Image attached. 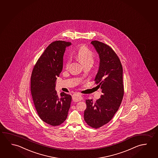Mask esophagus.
Wrapping results in <instances>:
<instances>
[{
    "instance_id": "1",
    "label": "esophagus",
    "mask_w": 158,
    "mask_h": 158,
    "mask_svg": "<svg viewBox=\"0 0 158 158\" xmlns=\"http://www.w3.org/2000/svg\"><path fill=\"white\" fill-rule=\"evenodd\" d=\"M73 100L75 102H78L83 100L82 96L79 94H75L73 95Z\"/></svg>"
}]
</instances>
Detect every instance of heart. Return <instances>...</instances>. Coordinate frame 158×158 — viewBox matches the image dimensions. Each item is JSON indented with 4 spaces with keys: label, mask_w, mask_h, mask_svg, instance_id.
I'll use <instances>...</instances> for the list:
<instances>
[{
    "label": "heart",
    "mask_w": 158,
    "mask_h": 158,
    "mask_svg": "<svg viewBox=\"0 0 158 158\" xmlns=\"http://www.w3.org/2000/svg\"><path fill=\"white\" fill-rule=\"evenodd\" d=\"M77 58L81 63L85 65L86 64H93L94 60V55L93 52L85 46L80 47L76 54ZM70 58H68L65 62V67L67 68L70 64Z\"/></svg>",
    "instance_id": "b5f03b06"
}]
</instances>
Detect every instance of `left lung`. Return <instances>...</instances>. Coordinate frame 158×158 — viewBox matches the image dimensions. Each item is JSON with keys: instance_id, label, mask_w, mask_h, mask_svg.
<instances>
[{"instance_id": "left-lung-1", "label": "left lung", "mask_w": 158, "mask_h": 158, "mask_svg": "<svg viewBox=\"0 0 158 158\" xmlns=\"http://www.w3.org/2000/svg\"><path fill=\"white\" fill-rule=\"evenodd\" d=\"M91 44L100 58L95 81L102 95L95 102L86 100L84 117L89 126L98 128L111 120L121 105L124 95L123 68L116 53L107 44L98 41H93Z\"/></svg>"}]
</instances>
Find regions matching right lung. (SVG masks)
<instances>
[{
	"instance_id": "obj_1",
	"label": "right lung",
	"mask_w": 158,
	"mask_h": 158,
	"mask_svg": "<svg viewBox=\"0 0 158 158\" xmlns=\"http://www.w3.org/2000/svg\"><path fill=\"white\" fill-rule=\"evenodd\" d=\"M71 43L53 42L39 58L31 77V91L34 105L43 121L53 126L62 124L67 117L72 96L62 92L60 96L55 90L57 77L63 69L65 48Z\"/></svg>"
}]
</instances>
